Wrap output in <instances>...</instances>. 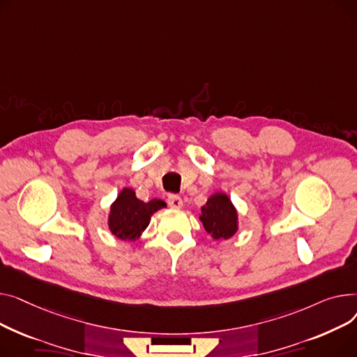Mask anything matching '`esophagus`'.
<instances>
[{
    "label": "esophagus",
    "mask_w": 357,
    "mask_h": 357,
    "mask_svg": "<svg viewBox=\"0 0 357 357\" xmlns=\"http://www.w3.org/2000/svg\"><path fill=\"white\" fill-rule=\"evenodd\" d=\"M167 203H169V206L173 208H180L183 206V200L177 195H169V197H167Z\"/></svg>",
    "instance_id": "obj_1"
}]
</instances>
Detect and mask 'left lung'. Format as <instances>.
Returning <instances> with one entry per match:
<instances>
[{
  "label": "left lung",
  "instance_id": "1",
  "mask_svg": "<svg viewBox=\"0 0 357 357\" xmlns=\"http://www.w3.org/2000/svg\"><path fill=\"white\" fill-rule=\"evenodd\" d=\"M200 220L204 229L215 239H227L234 236L238 229V215L234 204L226 195L218 193L202 207Z\"/></svg>",
  "mask_w": 357,
  "mask_h": 357
}]
</instances>
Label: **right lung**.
Wrapping results in <instances>:
<instances>
[{"instance_id": "right-lung-1", "label": "right lung", "mask_w": 357, "mask_h": 357, "mask_svg": "<svg viewBox=\"0 0 357 357\" xmlns=\"http://www.w3.org/2000/svg\"><path fill=\"white\" fill-rule=\"evenodd\" d=\"M161 207H165L162 200L154 199L144 203L137 199L135 192L131 188H123L111 207V232L122 241H135L149 226L151 215Z\"/></svg>"}]
</instances>
